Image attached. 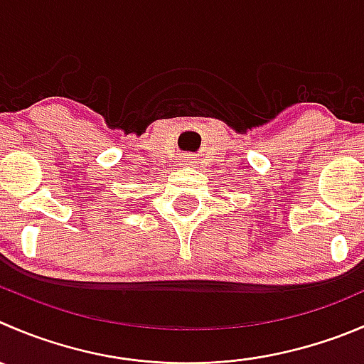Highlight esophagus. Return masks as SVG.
Returning a JSON list of instances; mask_svg holds the SVG:
<instances>
[{"label":"esophagus","mask_w":364,"mask_h":364,"mask_svg":"<svg viewBox=\"0 0 364 364\" xmlns=\"http://www.w3.org/2000/svg\"><path fill=\"white\" fill-rule=\"evenodd\" d=\"M188 164H192V161H188Z\"/></svg>","instance_id":"1"}]
</instances>
